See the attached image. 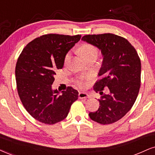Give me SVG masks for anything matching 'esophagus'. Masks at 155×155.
<instances>
[{
	"instance_id": "1",
	"label": "esophagus",
	"mask_w": 155,
	"mask_h": 155,
	"mask_svg": "<svg viewBox=\"0 0 155 155\" xmlns=\"http://www.w3.org/2000/svg\"><path fill=\"white\" fill-rule=\"evenodd\" d=\"M78 97H79V98L81 99H83V98H91V96H90V95L87 94V93H79V94H78Z\"/></svg>"
}]
</instances>
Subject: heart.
<instances>
[{"label":"heart","mask_w":155,"mask_h":155,"mask_svg":"<svg viewBox=\"0 0 155 155\" xmlns=\"http://www.w3.org/2000/svg\"><path fill=\"white\" fill-rule=\"evenodd\" d=\"M78 51H79L80 54H81L82 57H83V58L85 61L89 60V59H91V58L96 59L97 57H98V54H99L98 49L95 46L91 45V44H88V43L83 44V45H82L81 47H79ZM70 54H68L66 55L65 62H67V61L70 59ZM77 83H78V85L81 87L85 86V83H84L82 79L78 80Z\"/></svg>","instance_id":"b5f03b06"}]
</instances>
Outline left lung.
Segmentation results:
<instances>
[{
  "instance_id": "8db88e82",
  "label": "left lung",
  "mask_w": 155,
  "mask_h": 155,
  "mask_svg": "<svg viewBox=\"0 0 155 155\" xmlns=\"http://www.w3.org/2000/svg\"><path fill=\"white\" fill-rule=\"evenodd\" d=\"M82 39L101 50L104 61L93 90L102 95L99 108L91 112L93 121L110 124L132 108L141 85V61L136 49L125 38L113 34H88ZM105 87L110 94H103Z\"/></svg>"
}]
</instances>
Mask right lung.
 <instances>
[{
    "label": "right lung",
    "instance_id": "1",
    "mask_svg": "<svg viewBox=\"0 0 155 155\" xmlns=\"http://www.w3.org/2000/svg\"><path fill=\"white\" fill-rule=\"evenodd\" d=\"M81 35L48 34L32 40L17 60V91L23 106L34 118L45 124L64 120L78 98V92L68 87L62 94L51 85L55 71L63 68L67 53Z\"/></svg>",
    "mask_w": 155,
    "mask_h": 155
}]
</instances>
